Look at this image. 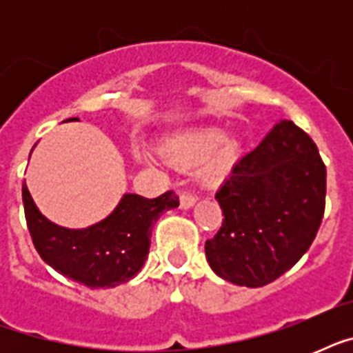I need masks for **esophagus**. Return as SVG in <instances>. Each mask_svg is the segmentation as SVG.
<instances>
[{"instance_id": "1", "label": "esophagus", "mask_w": 353, "mask_h": 353, "mask_svg": "<svg viewBox=\"0 0 353 353\" xmlns=\"http://www.w3.org/2000/svg\"><path fill=\"white\" fill-rule=\"evenodd\" d=\"M194 205H196V198H194L192 194L183 192L181 198H179V207L187 210V209H192Z\"/></svg>"}]
</instances>
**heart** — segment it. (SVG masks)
<instances>
[{"label": "heart", "instance_id": "1", "mask_svg": "<svg viewBox=\"0 0 353 353\" xmlns=\"http://www.w3.org/2000/svg\"><path fill=\"white\" fill-rule=\"evenodd\" d=\"M238 155V143L216 132L199 133L177 141L166 150V157L177 168H188L201 161V176L218 181L231 172Z\"/></svg>", "mask_w": 353, "mask_h": 353}]
</instances>
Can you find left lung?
<instances>
[{
  "instance_id": "obj_1",
  "label": "left lung",
  "mask_w": 353,
  "mask_h": 353,
  "mask_svg": "<svg viewBox=\"0 0 353 353\" xmlns=\"http://www.w3.org/2000/svg\"><path fill=\"white\" fill-rule=\"evenodd\" d=\"M326 166L312 139L280 121L216 192L225 220L205 243L210 269L236 285L262 288L310 249L324 214Z\"/></svg>"
}]
</instances>
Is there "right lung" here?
I'll use <instances>...</instances> for the list:
<instances>
[{
  "label": "right lung",
  "mask_w": 353,
  "mask_h": 353,
  "mask_svg": "<svg viewBox=\"0 0 353 353\" xmlns=\"http://www.w3.org/2000/svg\"><path fill=\"white\" fill-rule=\"evenodd\" d=\"M79 121V119H68ZM25 220L41 260L63 276L88 288H115L141 271L155 221L179 199L172 190L148 199L124 194L110 216L85 229H68L47 220L23 183Z\"/></svg>",
  "instance_id": "add662e5"
}]
</instances>
